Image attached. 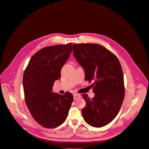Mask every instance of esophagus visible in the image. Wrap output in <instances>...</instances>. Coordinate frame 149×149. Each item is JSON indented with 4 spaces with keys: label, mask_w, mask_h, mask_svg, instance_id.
Masks as SVG:
<instances>
[{
    "label": "esophagus",
    "mask_w": 149,
    "mask_h": 149,
    "mask_svg": "<svg viewBox=\"0 0 149 149\" xmlns=\"http://www.w3.org/2000/svg\"><path fill=\"white\" fill-rule=\"evenodd\" d=\"M73 97H74V100H78V99L81 97V96L78 94H74L73 95Z\"/></svg>",
    "instance_id": "34e87169"
}]
</instances>
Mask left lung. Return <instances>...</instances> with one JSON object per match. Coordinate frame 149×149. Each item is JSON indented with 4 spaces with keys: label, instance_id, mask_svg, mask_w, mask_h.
Returning <instances> with one entry per match:
<instances>
[{
    "label": "left lung",
    "instance_id": "1",
    "mask_svg": "<svg viewBox=\"0 0 149 149\" xmlns=\"http://www.w3.org/2000/svg\"><path fill=\"white\" fill-rule=\"evenodd\" d=\"M73 55L85 72V80L91 83L95 96L83 94L86 106L82 109L84 120L94 127H101L119 113L125 95L124 74L114 54L100 45H73Z\"/></svg>",
    "mask_w": 149,
    "mask_h": 149
}]
</instances>
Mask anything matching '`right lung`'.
<instances>
[{"label":"right lung","mask_w":149,"mask_h":149,"mask_svg":"<svg viewBox=\"0 0 149 149\" xmlns=\"http://www.w3.org/2000/svg\"><path fill=\"white\" fill-rule=\"evenodd\" d=\"M72 51V43L43 48L31 58L23 76L26 106L33 118L46 128H55L66 120L73 101L70 92L52 93L61 70Z\"/></svg>","instance_id":"obj_1"}]
</instances>
